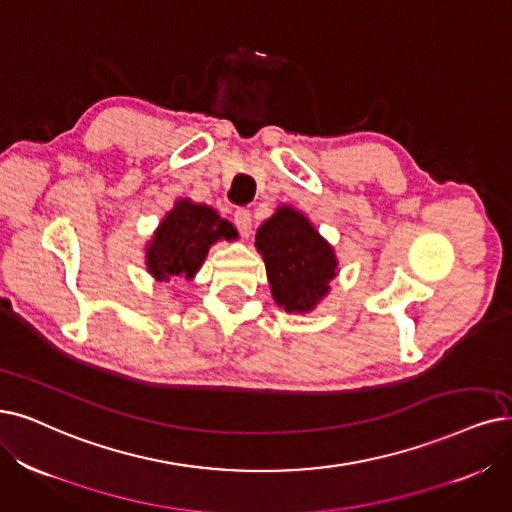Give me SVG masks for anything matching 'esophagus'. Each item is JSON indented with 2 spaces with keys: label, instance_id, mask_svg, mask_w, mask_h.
<instances>
[{
  "label": "esophagus",
  "instance_id": "obj_1",
  "mask_svg": "<svg viewBox=\"0 0 512 512\" xmlns=\"http://www.w3.org/2000/svg\"><path fill=\"white\" fill-rule=\"evenodd\" d=\"M233 222H235L237 231H239L243 237H248V235L252 233V214H250V210L237 208V210L233 212Z\"/></svg>",
  "mask_w": 512,
  "mask_h": 512
}]
</instances>
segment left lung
Here are the masks:
<instances>
[{
  "label": "left lung",
  "mask_w": 512,
  "mask_h": 512,
  "mask_svg": "<svg viewBox=\"0 0 512 512\" xmlns=\"http://www.w3.org/2000/svg\"><path fill=\"white\" fill-rule=\"evenodd\" d=\"M256 248L267 267L273 298L288 313H306L330 290L336 256L313 224L292 208L262 222Z\"/></svg>",
  "instance_id": "left-lung-1"
}]
</instances>
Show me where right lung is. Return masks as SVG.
<instances>
[{"label": "right lung", "mask_w": 512, "mask_h": 512, "mask_svg": "<svg viewBox=\"0 0 512 512\" xmlns=\"http://www.w3.org/2000/svg\"><path fill=\"white\" fill-rule=\"evenodd\" d=\"M233 224L222 220L212 208L191 201H178L176 208L159 224L147 250V267L157 281L178 277L191 279L210 245L218 239H235Z\"/></svg>", "instance_id": "1"}]
</instances>
